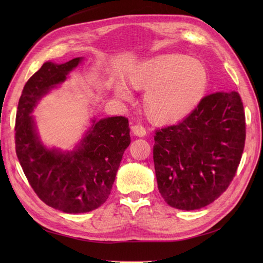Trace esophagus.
<instances>
[{
  "label": "esophagus",
  "mask_w": 263,
  "mask_h": 263,
  "mask_svg": "<svg viewBox=\"0 0 263 263\" xmlns=\"http://www.w3.org/2000/svg\"><path fill=\"white\" fill-rule=\"evenodd\" d=\"M132 132H133V134L135 135V136H138V137L146 136V129L144 128V126H141L139 124L133 125L132 126Z\"/></svg>",
  "instance_id": "34e87169"
}]
</instances>
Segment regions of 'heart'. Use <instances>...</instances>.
<instances>
[{
  "mask_svg": "<svg viewBox=\"0 0 263 263\" xmlns=\"http://www.w3.org/2000/svg\"><path fill=\"white\" fill-rule=\"evenodd\" d=\"M135 90L146 91L142 110L151 123L168 125L182 121L200 104L209 85V71L203 62L182 53H163L145 60L128 76ZM118 98H128L117 87Z\"/></svg>",
  "mask_w": 263,
  "mask_h": 263,
  "instance_id": "obj_1",
  "label": "heart"
}]
</instances>
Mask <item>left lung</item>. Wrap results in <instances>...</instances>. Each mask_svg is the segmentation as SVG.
I'll return each mask as SVG.
<instances>
[{
	"label": "left lung",
	"mask_w": 263,
	"mask_h": 263,
	"mask_svg": "<svg viewBox=\"0 0 263 263\" xmlns=\"http://www.w3.org/2000/svg\"><path fill=\"white\" fill-rule=\"evenodd\" d=\"M246 140L240 95H206L177 125L158 129L154 162L158 189L166 204L182 211L205 208L233 181Z\"/></svg>",
	"instance_id": "8db88e82"
}]
</instances>
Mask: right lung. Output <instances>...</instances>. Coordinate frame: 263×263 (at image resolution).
Wrapping results in <instances>:
<instances>
[{"mask_svg":"<svg viewBox=\"0 0 263 263\" xmlns=\"http://www.w3.org/2000/svg\"><path fill=\"white\" fill-rule=\"evenodd\" d=\"M82 59L45 62L24 86L15 124V149L30 186L44 203L69 214L91 212L106 202L130 144L128 119L123 116L92 118L81 141L70 151L46 147L39 137L31 113Z\"/></svg>","mask_w":263,"mask_h":263,"instance_id":"1","label":"right lung"}]
</instances>
